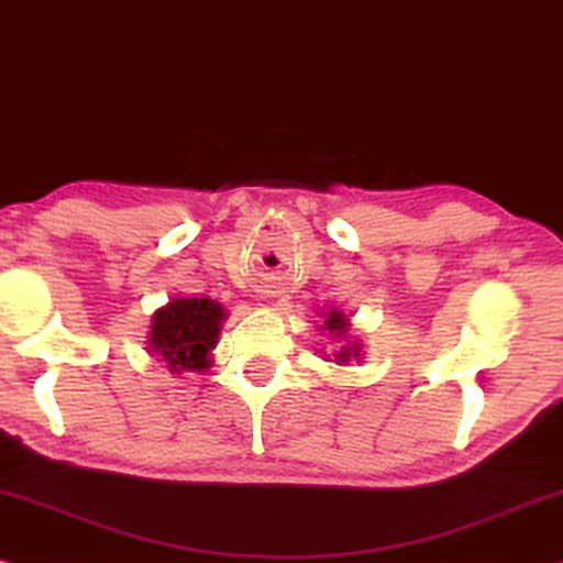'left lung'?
<instances>
[{"label": "left lung", "mask_w": 563, "mask_h": 563, "mask_svg": "<svg viewBox=\"0 0 563 563\" xmlns=\"http://www.w3.org/2000/svg\"><path fill=\"white\" fill-rule=\"evenodd\" d=\"M349 328H351L349 317L343 314V311L330 309L328 314H324V324H322L320 330H324V333H328V335L338 338V341H346ZM333 358H335V364H346V362H351V358H354V362H362V358H364L362 343H358V341L346 343V346L338 351V354H333Z\"/></svg>", "instance_id": "1"}]
</instances>
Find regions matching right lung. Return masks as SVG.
<instances>
[{
    "label": "right lung",
    "mask_w": 563,
    "mask_h": 563,
    "mask_svg": "<svg viewBox=\"0 0 563 563\" xmlns=\"http://www.w3.org/2000/svg\"><path fill=\"white\" fill-rule=\"evenodd\" d=\"M225 309L212 299H173L154 311L148 330V354L159 356L173 375L205 372L220 338Z\"/></svg>",
    "instance_id": "right-lung-1"
}]
</instances>
